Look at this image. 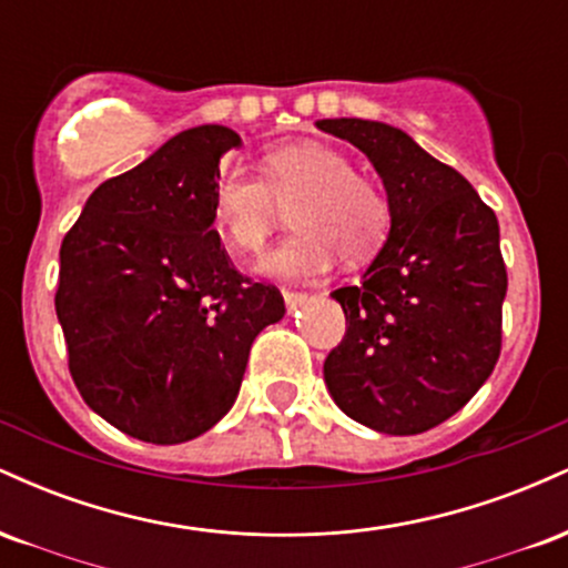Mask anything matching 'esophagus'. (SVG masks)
<instances>
[{
    "label": "esophagus",
    "mask_w": 568,
    "mask_h": 568,
    "mask_svg": "<svg viewBox=\"0 0 568 568\" xmlns=\"http://www.w3.org/2000/svg\"><path fill=\"white\" fill-rule=\"evenodd\" d=\"M283 298H285V306H288V312H296L298 306H304L306 302H310V296H306V293H293V291H285Z\"/></svg>",
    "instance_id": "esophagus-1"
}]
</instances>
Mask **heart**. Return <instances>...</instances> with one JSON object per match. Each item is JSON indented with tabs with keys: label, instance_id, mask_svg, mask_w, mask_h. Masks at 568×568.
Returning <instances> with one entry per match:
<instances>
[{
	"label": "heart",
	"instance_id": "obj_1",
	"mask_svg": "<svg viewBox=\"0 0 568 568\" xmlns=\"http://www.w3.org/2000/svg\"><path fill=\"white\" fill-rule=\"evenodd\" d=\"M262 173L264 181L232 168L213 192L216 230L237 253L262 251L277 221V202L296 197V232L258 262V275L310 283L334 270L338 253L357 264L382 247L389 232L387 197L338 149L321 141L277 146L264 154Z\"/></svg>",
	"mask_w": 568,
	"mask_h": 568
}]
</instances>
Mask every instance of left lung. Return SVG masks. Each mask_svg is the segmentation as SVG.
<instances>
[{"label": "left lung", "mask_w": 568, "mask_h": 568, "mask_svg": "<svg viewBox=\"0 0 568 568\" xmlns=\"http://www.w3.org/2000/svg\"><path fill=\"white\" fill-rule=\"evenodd\" d=\"M315 125L366 154L389 205V234L361 283L331 293L347 334L325 357V387L376 433H425L497 366L507 293L499 221L465 175L400 128L357 116Z\"/></svg>", "instance_id": "8db88e82"}]
</instances>
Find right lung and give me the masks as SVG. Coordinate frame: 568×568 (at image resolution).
<instances>
[{"label": "right lung", "mask_w": 568, "mask_h": 568, "mask_svg": "<svg viewBox=\"0 0 568 568\" xmlns=\"http://www.w3.org/2000/svg\"><path fill=\"white\" fill-rule=\"evenodd\" d=\"M240 146L224 125L181 130L103 181L61 243L71 379L130 438L207 433L240 393L253 338L285 315L280 291L240 275L213 230L219 162Z\"/></svg>", "instance_id": "obj_1"}]
</instances>
